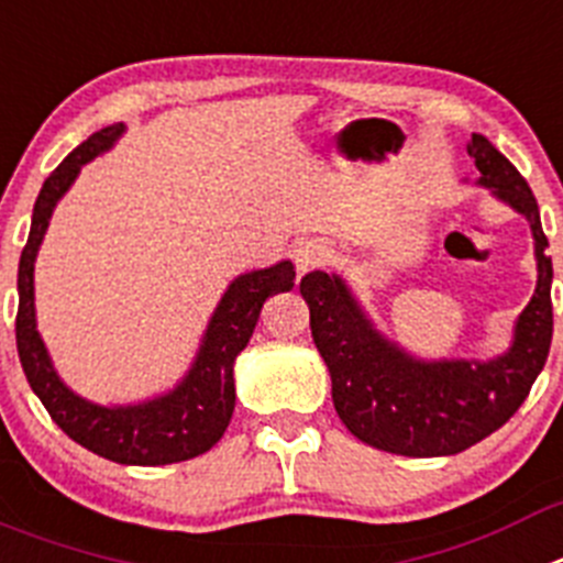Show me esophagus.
Segmentation results:
<instances>
[{"mask_svg": "<svg viewBox=\"0 0 563 563\" xmlns=\"http://www.w3.org/2000/svg\"><path fill=\"white\" fill-rule=\"evenodd\" d=\"M327 260H329V247L318 240L301 242V245L296 247V267L301 273L316 271V267H321Z\"/></svg>", "mask_w": 563, "mask_h": 563, "instance_id": "obj_1", "label": "esophagus"}]
</instances>
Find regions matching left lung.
<instances>
[{
  "label": "left lung",
  "mask_w": 563,
  "mask_h": 563,
  "mask_svg": "<svg viewBox=\"0 0 563 563\" xmlns=\"http://www.w3.org/2000/svg\"><path fill=\"white\" fill-rule=\"evenodd\" d=\"M483 187L530 220L539 285L517 323L510 352L492 363H419L371 329L338 276L312 271L301 278L309 327L332 374V401L352 435L407 457H441L468 450L522 407L544 368L553 340V262L528 180L474 133L466 144Z\"/></svg>",
  "instance_id": "obj_1"
}]
</instances>
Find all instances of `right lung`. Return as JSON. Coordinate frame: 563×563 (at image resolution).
Segmentation results:
<instances>
[{
  "label": "right lung",
  "mask_w": 563,
  "mask_h": 563,
  "mask_svg": "<svg viewBox=\"0 0 563 563\" xmlns=\"http://www.w3.org/2000/svg\"><path fill=\"white\" fill-rule=\"evenodd\" d=\"M122 133V122L91 133L44 180L33 209L27 245L19 262V312H15V345L27 374L30 388L53 416L55 424L95 455L125 466H164L198 457L223 438L234 412V357L254 334L265 301L276 292L292 290L290 262L267 271L245 273L229 287L218 312L206 329V340L192 371L173 394L136 407H100L71 394L55 374L46 349L35 332L33 262L55 203L69 189L77 169L108 151Z\"/></svg>",
  "instance_id": "obj_1"
}]
</instances>
